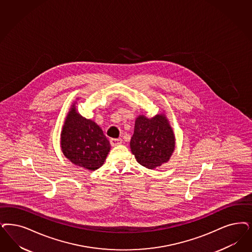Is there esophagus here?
<instances>
[{
  "instance_id": "obj_1",
  "label": "esophagus",
  "mask_w": 252,
  "mask_h": 252,
  "mask_svg": "<svg viewBox=\"0 0 252 252\" xmlns=\"http://www.w3.org/2000/svg\"><path fill=\"white\" fill-rule=\"evenodd\" d=\"M110 143H111V145L114 147V146H118V145H120L122 143V139H112L110 140Z\"/></svg>"
}]
</instances>
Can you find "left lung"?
<instances>
[{"label": "left lung", "mask_w": 252, "mask_h": 252, "mask_svg": "<svg viewBox=\"0 0 252 252\" xmlns=\"http://www.w3.org/2000/svg\"><path fill=\"white\" fill-rule=\"evenodd\" d=\"M132 154L138 163L154 169L166 163L175 149V136L165 114L152 118L139 115L130 140Z\"/></svg>", "instance_id": "8db88e82"}]
</instances>
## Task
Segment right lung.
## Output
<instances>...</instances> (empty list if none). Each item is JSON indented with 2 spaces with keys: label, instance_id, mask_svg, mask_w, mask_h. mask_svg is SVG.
Instances as JSON below:
<instances>
[{
  "label": "right lung",
  "instance_id": "right-lung-1",
  "mask_svg": "<svg viewBox=\"0 0 252 252\" xmlns=\"http://www.w3.org/2000/svg\"><path fill=\"white\" fill-rule=\"evenodd\" d=\"M62 153L77 166L94 171L104 164L111 150L109 140L95 122L80 115L71 105L61 135Z\"/></svg>",
  "mask_w": 252,
  "mask_h": 252
}]
</instances>
